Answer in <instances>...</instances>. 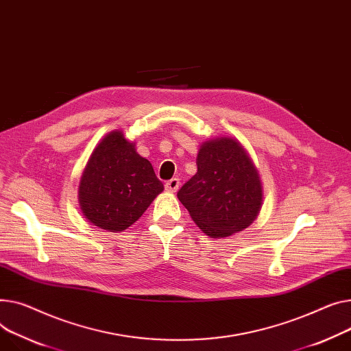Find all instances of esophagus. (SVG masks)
Wrapping results in <instances>:
<instances>
[{
	"label": "esophagus",
	"instance_id": "obj_1",
	"mask_svg": "<svg viewBox=\"0 0 351 351\" xmlns=\"http://www.w3.org/2000/svg\"><path fill=\"white\" fill-rule=\"evenodd\" d=\"M179 184H180V182H179V179L178 178H172V179H169L167 183H165V189L168 191V192H176L178 189H179Z\"/></svg>",
	"mask_w": 351,
	"mask_h": 351
}]
</instances>
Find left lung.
Masks as SVG:
<instances>
[{
	"mask_svg": "<svg viewBox=\"0 0 351 351\" xmlns=\"http://www.w3.org/2000/svg\"><path fill=\"white\" fill-rule=\"evenodd\" d=\"M196 165V175L178 192L193 221L215 239L247 228L260 212L263 189L258 172L241 144L223 136L206 141Z\"/></svg>",
	"mask_w": 351,
	"mask_h": 351,
	"instance_id": "obj_1",
	"label": "left lung"
}]
</instances>
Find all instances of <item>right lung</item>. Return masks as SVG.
Segmentation results:
<instances>
[{
	"label": "right lung",
	"mask_w": 351,
	"mask_h": 351,
	"mask_svg": "<svg viewBox=\"0 0 351 351\" xmlns=\"http://www.w3.org/2000/svg\"><path fill=\"white\" fill-rule=\"evenodd\" d=\"M162 191L151 162L136 154L121 131H112L88 159L79 202L90 223L117 232L141 217Z\"/></svg>",
	"instance_id": "right-lung-1"
}]
</instances>
